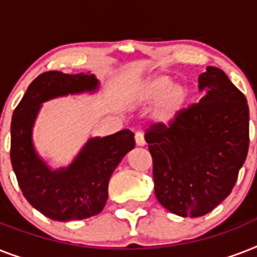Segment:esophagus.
Listing matches in <instances>:
<instances>
[{"label": "esophagus", "instance_id": "esophagus-1", "mask_svg": "<svg viewBox=\"0 0 257 257\" xmlns=\"http://www.w3.org/2000/svg\"><path fill=\"white\" fill-rule=\"evenodd\" d=\"M135 140H136V145H139V147H144L145 145L144 133L136 132V135H135Z\"/></svg>", "mask_w": 257, "mask_h": 257}]
</instances>
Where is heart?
<instances>
[{
	"label": "heart",
	"instance_id": "b5f03b06",
	"mask_svg": "<svg viewBox=\"0 0 257 257\" xmlns=\"http://www.w3.org/2000/svg\"><path fill=\"white\" fill-rule=\"evenodd\" d=\"M155 100L153 118L161 124H171L183 112L188 100V90L180 84L172 85L168 76H156L147 80L137 92V101L140 104H149Z\"/></svg>",
	"mask_w": 257,
	"mask_h": 257
}]
</instances>
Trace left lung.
<instances>
[{
	"label": "left lung",
	"mask_w": 257,
	"mask_h": 257,
	"mask_svg": "<svg viewBox=\"0 0 257 257\" xmlns=\"http://www.w3.org/2000/svg\"><path fill=\"white\" fill-rule=\"evenodd\" d=\"M197 104L184 108L171 124L145 132L153 160L155 195L169 212L199 217L216 208L235 187L249 147L247 98L223 70L200 74Z\"/></svg>",
	"instance_id": "8db88e82"
}]
</instances>
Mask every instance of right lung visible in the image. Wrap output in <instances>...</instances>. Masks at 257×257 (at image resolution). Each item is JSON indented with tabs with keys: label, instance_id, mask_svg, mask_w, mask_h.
I'll return each mask as SVG.
<instances>
[{
	"label": "right lung",
	"instance_id": "right-lung-1",
	"mask_svg": "<svg viewBox=\"0 0 257 257\" xmlns=\"http://www.w3.org/2000/svg\"><path fill=\"white\" fill-rule=\"evenodd\" d=\"M93 74H65L50 70L29 85L12 117L10 160L25 199L42 215L57 221L82 220L98 215L108 200V184L121 159L135 148L129 129L90 139L76 160L50 171L32 144V126L40 104L68 93L96 90Z\"/></svg>",
	"mask_w": 257,
	"mask_h": 257
}]
</instances>
